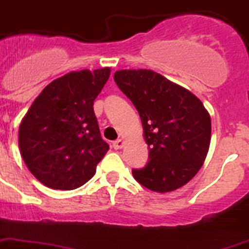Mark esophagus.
Returning <instances> with one entry per match:
<instances>
[{"instance_id": "obj_1", "label": "esophagus", "mask_w": 249, "mask_h": 249, "mask_svg": "<svg viewBox=\"0 0 249 249\" xmlns=\"http://www.w3.org/2000/svg\"><path fill=\"white\" fill-rule=\"evenodd\" d=\"M123 145H124V141H123V139H116V141L112 142V147H114L115 149L123 148Z\"/></svg>"}]
</instances>
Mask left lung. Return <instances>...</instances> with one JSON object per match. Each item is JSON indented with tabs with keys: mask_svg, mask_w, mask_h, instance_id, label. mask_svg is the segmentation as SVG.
I'll return each instance as SVG.
<instances>
[{
	"mask_svg": "<svg viewBox=\"0 0 249 249\" xmlns=\"http://www.w3.org/2000/svg\"><path fill=\"white\" fill-rule=\"evenodd\" d=\"M119 89L142 120L148 162L133 177L153 192L175 191L203 165L211 139V119L197 97L152 70H120Z\"/></svg>",
	"mask_w": 249,
	"mask_h": 249,
	"instance_id": "obj_1",
	"label": "left lung"
}]
</instances>
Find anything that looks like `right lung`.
<instances>
[{
	"label": "right lung",
	"mask_w": 249,
	"mask_h": 249,
	"mask_svg": "<svg viewBox=\"0 0 249 249\" xmlns=\"http://www.w3.org/2000/svg\"><path fill=\"white\" fill-rule=\"evenodd\" d=\"M108 76V68L69 72L48 84L26 112L19 129L20 152L46 187H82L108 151L93 110Z\"/></svg>",
	"instance_id": "obj_1"
}]
</instances>
